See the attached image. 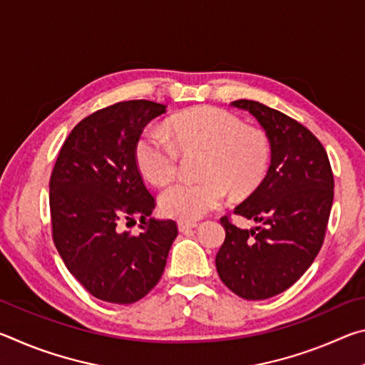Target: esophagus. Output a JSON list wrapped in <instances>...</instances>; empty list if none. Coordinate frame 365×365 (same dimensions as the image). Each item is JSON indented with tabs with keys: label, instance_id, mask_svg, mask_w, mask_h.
Returning a JSON list of instances; mask_svg holds the SVG:
<instances>
[{
	"label": "esophagus",
	"instance_id": "1",
	"mask_svg": "<svg viewBox=\"0 0 365 365\" xmlns=\"http://www.w3.org/2000/svg\"><path fill=\"white\" fill-rule=\"evenodd\" d=\"M197 227V222L193 220H178V230L185 232V230H190V228H195Z\"/></svg>",
	"mask_w": 365,
	"mask_h": 365
}]
</instances>
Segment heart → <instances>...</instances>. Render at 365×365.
Returning a JSON list of instances; mask_svg holds the SVG:
<instances>
[{
	"mask_svg": "<svg viewBox=\"0 0 365 365\" xmlns=\"http://www.w3.org/2000/svg\"><path fill=\"white\" fill-rule=\"evenodd\" d=\"M168 137L158 127H148L135 145V160L148 180L164 183L175 175L180 150L197 151L202 158L201 180L180 178L159 195V205L169 217L195 220L224 205L228 191L248 195L267 172L270 141L257 128L225 109L201 106L172 117Z\"/></svg>",
	"mask_w": 365,
	"mask_h": 365,
	"instance_id": "b5f03b06",
	"label": "heart"
}]
</instances>
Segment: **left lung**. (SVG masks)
Masks as SVG:
<instances>
[{"mask_svg": "<svg viewBox=\"0 0 365 365\" xmlns=\"http://www.w3.org/2000/svg\"><path fill=\"white\" fill-rule=\"evenodd\" d=\"M261 123L270 141V168L235 214L261 222L245 230L220 219L225 240L215 256L220 280L245 299L285 292L322 248L333 205V172L325 148L309 128L251 100L232 101Z\"/></svg>", "mask_w": 365, "mask_h": 365, "instance_id": "left-lung-1", "label": "left lung"}]
</instances>
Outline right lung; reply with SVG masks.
<instances>
[{"label":"right lung","mask_w":365,"mask_h":365,"mask_svg":"<svg viewBox=\"0 0 365 365\" xmlns=\"http://www.w3.org/2000/svg\"><path fill=\"white\" fill-rule=\"evenodd\" d=\"M164 104L120 101L72 128L49 178L51 233L66 267L95 298L132 304L158 285L178 233L174 220L150 219L156 200L135 160L145 125ZM138 217L142 233L122 232Z\"/></svg>","instance_id":"1"}]
</instances>
